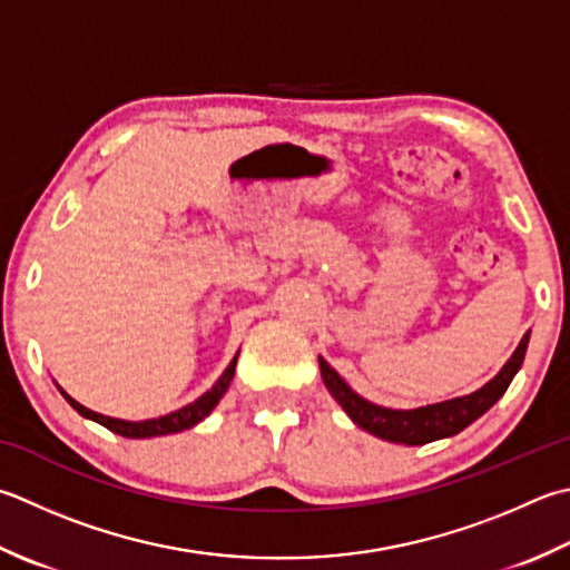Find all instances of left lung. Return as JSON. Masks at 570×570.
Masks as SVG:
<instances>
[{"instance_id":"8db88e82","label":"left lung","mask_w":570,"mask_h":570,"mask_svg":"<svg viewBox=\"0 0 570 570\" xmlns=\"http://www.w3.org/2000/svg\"><path fill=\"white\" fill-rule=\"evenodd\" d=\"M529 336L531 333L521 338L519 348L511 353V358L504 363V367H501L484 387L474 390L470 395L444 400V403H434L415 410H390L383 405L367 403L365 397L353 393L351 385L345 383L326 361L318 358V365L323 385L328 387V393L336 397V403L345 410V415H348L355 425L381 440L412 444V448H415V444L452 438V434L470 428L476 417H482L484 412L507 393L509 383L514 381V375L519 373V367L523 363V355H527Z\"/></svg>"}]
</instances>
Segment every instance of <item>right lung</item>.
Segmentation results:
<instances>
[{"label": "right lung", "instance_id": "right-lung-1", "mask_svg": "<svg viewBox=\"0 0 570 570\" xmlns=\"http://www.w3.org/2000/svg\"><path fill=\"white\" fill-rule=\"evenodd\" d=\"M237 355H239V353H237ZM237 355H234L232 363L227 365V371L219 375V381H217L215 385H212L203 397H197L195 403H189V405H185V407H180V410L170 412V415H163V417H155V420L128 422V420H118V417L100 415V412H94V410L83 407L81 403H76V400H73L69 393H63L61 387H59V390H61V395H63L66 400H69V405L78 412V415L98 422V425H104V428H108L110 432L120 434V438H130V440L160 438V434H173V432H183V430L195 428L197 422H203V420L209 415V412L217 407V403L222 400V395L227 393V387H229L232 377H234V367H237Z\"/></svg>", "mask_w": 570, "mask_h": 570}]
</instances>
